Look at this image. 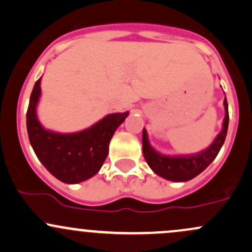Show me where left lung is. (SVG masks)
Masks as SVG:
<instances>
[{
	"instance_id": "1",
	"label": "left lung",
	"mask_w": 252,
	"mask_h": 252,
	"mask_svg": "<svg viewBox=\"0 0 252 252\" xmlns=\"http://www.w3.org/2000/svg\"><path fill=\"white\" fill-rule=\"evenodd\" d=\"M223 106H225V118H223L222 129L208 147L202 149L201 152H197V153L179 154V156L161 154L152 147L148 140L147 130L143 128V157H145L148 166L153 170V172L167 181L188 182L206 170L213 160L217 158L223 142H225L226 135H227L228 105L226 98L223 100Z\"/></svg>"
}]
</instances>
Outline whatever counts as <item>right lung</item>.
Returning <instances> with one entry per match:
<instances>
[{
  "instance_id": "right-lung-1",
  "label": "right lung",
  "mask_w": 252,
  "mask_h": 252,
  "mask_svg": "<svg viewBox=\"0 0 252 252\" xmlns=\"http://www.w3.org/2000/svg\"><path fill=\"white\" fill-rule=\"evenodd\" d=\"M40 80L34 84L26 115V126L35 156L52 176L63 183L76 184L98 173L109 154V145L118 126L129 112L106 115L90 128L62 134L48 130L40 124L37 105Z\"/></svg>"
}]
</instances>
